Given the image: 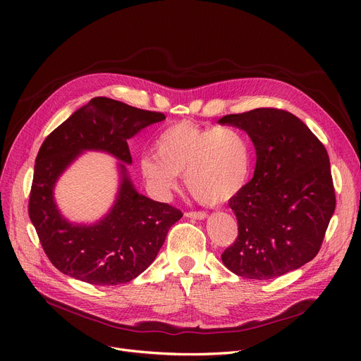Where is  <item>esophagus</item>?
<instances>
[{
  "instance_id": "esophagus-1",
  "label": "esophagus",
  "mask_w": 361,
  "mask_h": 361,
  "mask_svg": "<svg viewBox=\"0 0 361 361\" xmlns=\"http://www.w3.org/2000/svg\"><path fill=\"white\" fill-rule=\"evenodd\" d=\"M185 216L187 218H192V219H206L207 218V214L206 212H202V211H190V212H185Z\"/></svg>"
}]
</instances>
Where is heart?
<instances>
[{"instance_id":"heart-1","label":"heart","mask_w":361,"mask_h":361,"mask_svg":"<svg viewBox=\"0 0 361 361\" xmlns=\"http://www.w3.org/2000/svg\"><path fill=\"white\" fill-rule=\"evenodd\" d=\"M155 157L139 161L140 176L157 199L166 200L184 174L192 195L218 204L234 197L250 176L252 149L244 133L231 126L200 128L178 123L162 130L154 142Z\"/></svg>"}]
</instances>
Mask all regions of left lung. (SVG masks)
Segmentation results:
<instances>
[{
    "instance_id": "left-lung-1",
    "label": "left lung",
    "mask_w": 361,
    "mask_h": 361,
    "mask_svg": "<svg viewBox=\"0 0 361 361\" xmlns=\"http://www.w3.org/2000/svg\"><path fill=\"white\" fill-rule=\"evenodd\" d=\"M256 149L253 178L230 199L238 237L221 259L249 279H272L301 268L320 250L335 211L325 146L291 112L256 108L230 114Z\"/></svg>"
}]
</instances>
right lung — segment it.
<instances>
[{"instance_id":"obj_1","label":"right lung","mask_w":361,"mask_h":361,"mask_svg":"<svg viewBox=\"0 0 361 361\" xmlns=\"http://www.w3.org/2000/svg\"><path fill=\"white\" fill-rule=\"evenodd\" d=\"M162 120V112L98 97L44 140L35 164L29 216L45 255L64 275L93 286H118L139 276L155 260L169 228L183 214L140 195L126 164H131L127 140ZM85 149L106 151L125 162L119 164L122 181L114 206L90 226L68 223L53 200L56 180Z\"/></svg>"}]
</instances>
